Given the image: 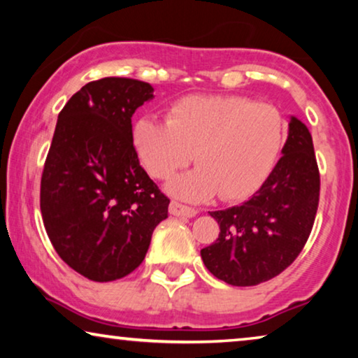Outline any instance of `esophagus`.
Listing matches in <instances>:
<instances>
[{"label": "esophagus", "instance_id": "34e87169", "mask_svg": "<svg viewBox=\"0 0 358 358\" xmlns=\"http://www.w3.org/2000/svg\"><path fill=\"white\" fill-rule=\"evenodd\" d=\"M169 213L174 215V217L192 218L199 212L195 208H192V207H187V205H182V203H179V202H171L169 203Z\"/></svg>", "mask_w": 358, "mask_h": 358}]
</instances>
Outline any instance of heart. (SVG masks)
<instances>
[{"label": "heart", "instance_id": "obj_1", "mask_svg": "<svg viewBox=\"0 0 358 358\" xmlns=\"http://www.w3.org/2000/svg\"><path fill=\"white\" fill-rule=\"evenodd\" d=\"M285 131L280 112L239 96H189L171 106L168 122L140 119L134 146L156 179H168L192 158L200 166L168 184L176 197L200 202L220 194L239 200L266 178Z\"/></svg>", "mask_w": 358, "mask_h": 358}]
</instances>
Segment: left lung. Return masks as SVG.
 Masks as SVG:
<instances>
[{"label":"left lung","mask_w":358,"mask_h":358,"mask_svg":"<svg viewBox=\"0 0 358 358\" xmlns=\"http://www.w3.org/2000/svg\"><path fill=\"white\" fill-rule=\"evenodd\" d=\"M282 158L251 199L208 212L220 224L217 241L200 251L205 267L234 287H252L285 271L310 236L320 202L313 138L290 117Z\"/></svg>","instance_id":"left-lung-1"}]
</instances>
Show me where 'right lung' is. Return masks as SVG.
Masks as SVG:
<instances>
[{
	"label": "right lung",
	"mask_w": 358,
	"mask_h": 358,
	"mask_svg": "<svg viewBox=\"0 0 358 358\" xmlns=\"http://www.w3.org/2000/svg\"><path fill=\"white\" fill-rule=\"evenodd\" d=\"M153 86L130 78L91 81L58 114L43 166L41 210L58 256L92 282L143 262L169 199L140 166L131 115Z\"/></svg>",
	"instance_id": "obj_1"
}]
</instances>
